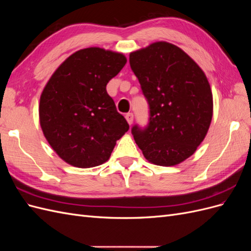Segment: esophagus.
<instances>
[{"label": "esophagus", "mask_w": 251, "mask_h": 251, "mask_svg": "<svg viewBox=\"0 0 251 251\" xmlns=\"http://www.w3.org/2000/svg\"><path fill=\"white\" fill-rule=\"evenodd\" d=\"M126 121H127V124L128 125H132L133 124V120H134V115L132 113H127L126 115Z\"/></svg>", "instance_id": "34e87169"}]
</instances>
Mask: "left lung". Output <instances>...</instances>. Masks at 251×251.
<instances>
[{
    "instance_id": "left-lung-1",
    "label": "left lung",
    "mask_w": 251,
    "mask_h": 251,
    "mask_svg": "<svg viewBox=\"0 0 251 251\" xmlns=\"http://www.w3.org/2000/svg\"><path fill=\"white\" fill-rule=\"evenodd\" d=\"M130 65L150 105L149 126L132 128L136 143L151 163H181L195 153L211 123L206 75L187 53L163 41L131 52Z\"/></svg>"
}]
</instances>
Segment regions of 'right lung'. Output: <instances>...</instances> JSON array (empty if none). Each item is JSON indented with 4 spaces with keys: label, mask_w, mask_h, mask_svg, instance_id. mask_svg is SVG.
I'll use <instances>...</instances> for the list:
<instances>
[{
    "label": "right lung",
    "mask_w": 251,
    "mask_h": 251,
    "mask_svg": "<svg viewBox=\"0 0 251 251\" xmlns=\"http://www.w3.org/2000/svg\"><path fill=\"white\" fill-rule=\"evenodd\" d=\"M126 63L123 53L80 49L59 65L45 86L40 125L50 147L68 164L89 169L104 163L128 131L105 89Z\"/></svg>",
    "instance_id": "right-lung-1"
}]
</instances>
